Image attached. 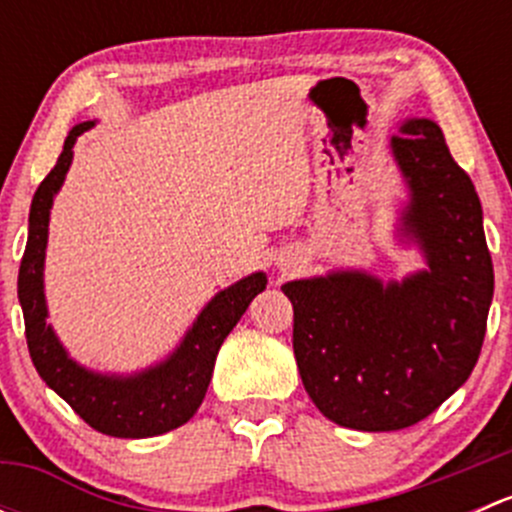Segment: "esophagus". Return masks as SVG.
I'll use <instances>...</instances> for the list:
<instances>
[{
	"mask_svg": "<svg viewBox=\"0 0 512 512\" xmlns=\"http://www.w3.org/2000/svg\"><path fill=\"white\" fill-rule=\"evenodd\" d=\"M282 270H287V265H282Z\"/></svg>",
	"mask_w": 512,
	"mask_h": 512,
	"instance_id": "esophagus-1",
	"label": "esophagus"
}]
</instances>
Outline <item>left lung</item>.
Wrapping results in <instances>:
<instances>
[{
	"label": "left lung",
	"mask_w": 512,
	"mask_h": 512,
	"mask_svg": "<svg viewBox=\"0 0 512 512\" xmlns=\"http://www.w3.org/2000/svg\"><path fill=\"white\" fill-rule=\"evenodd\" d=\"M399 133L391 153L409 185L399 232L421 247L426 270L401 282L342 270L282 285L309 399L329 421L356 431L409 428L461 389L493 299L471 178L433 121L409 118Z\"/></svg>",
	"instance_id": "obj_1"
}]
</instances>
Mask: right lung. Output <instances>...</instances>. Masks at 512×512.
I'll list each match as a JSON object with an SVG mask.
<instances>
[{
  "instance_id": "right-lung-1",
  "label": "right lung",
  "mask_w": 512,
  "mask_h": 512,
  "mask_svg": "<svg viewBox=\"0 0 512 512\" xmlns=\"http://www.w3.org/2000/svg\"><path fill=\"white\" fill-rule=\"evenodd\" d=\"M94 121L69 131L64 151L36 188L29 210V237L19 267V304L24 312L27 347L41 379L91 428L116 438H148L168 433L193 418L213 376L215 356L252 299L267 287L265 272H252L215 294L175 352L136 374H98L74 361L46 322L44 257L49 213L74 158V143Z\"/></svg>"
}]
</instances>
